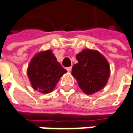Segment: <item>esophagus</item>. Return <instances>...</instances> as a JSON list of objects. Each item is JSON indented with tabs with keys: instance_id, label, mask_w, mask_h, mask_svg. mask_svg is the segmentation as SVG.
<instances>
[{
	"instance_id": "esophagus-1",
	"label": "esophagus",
	"mask_w": 133,
	"mask_h": 133,
	"mask_svg": "<svg viewBox=\"0 0 133 133\" xmlns=\"http://www.w3.org/2000/svg\"><path fill=\"white\" fill-rule=\"evenodd\" d=\"M71 69H72V67H68V68H67V71H68V72H71Z\"/></svg>"
}]
</instances>
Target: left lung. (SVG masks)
Here are the masks:
<instances>
[{"label":"left lung","instance_id":"8db88e82","mask_svg":"<svg viewBox=\"0 0 133 133\" xmlns=\"http://www.w3.org/2000/svg\"><path fill=\"white\" fill-rule=\"evenodd\" d=\"M78 63L74 65L71 74L80 88L91 95L101 90L108 82L110 67L105 58L98 51L84 50L76 56Z\"/></svg>","mask_w":133,"mask_h":133}]
</instances>
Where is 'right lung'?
Masks as SVG:
<instances>
[{
	"mask_svg": "<svg viewBox=\"0 0 133 133\" xmlns=\"http://www.w3.org/2000/svg\"><path fill=\"white\" fill-rule=\"evenodd\" d=\"M66 72L51 50L37 54L28 68V76L32 87L42 93L52 91L60 77Z\"/></svg>",
	"mask_w": 133,
	"mask_h": 133,
	"instance_id": "add662e5",
	"label": "right lung"
}]
</instances>
